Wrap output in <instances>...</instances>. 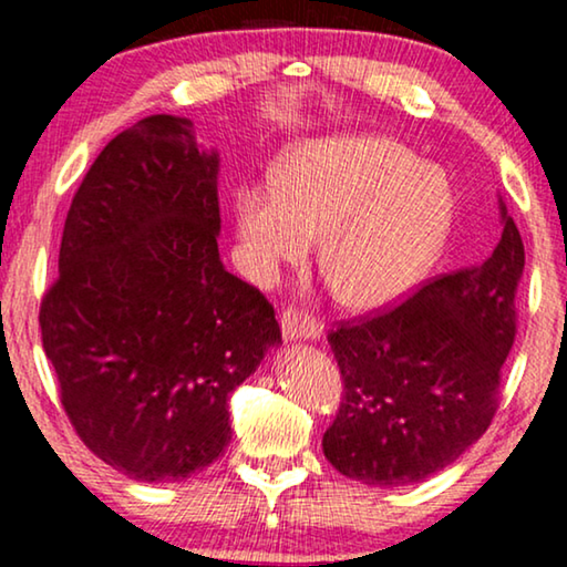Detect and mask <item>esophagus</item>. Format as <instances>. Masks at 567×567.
<instances>
[{
	"instance_id": "34e87169",
	"label": "esophagus",
	"mask_w": 567,
	"mask_h": 567,
	"mask_svg": "<svg viewBox=\"0 0 567 567\" xmlns=\"http://www.w3.org/2000/svg\"><path fill=\"white\" fill-rule=\"evenodd\" d=\"M324 324L312 317L309 312H301V309H284L281 312V332L286 340H317L322 336Z\"/></svg>"
}]
</instances>
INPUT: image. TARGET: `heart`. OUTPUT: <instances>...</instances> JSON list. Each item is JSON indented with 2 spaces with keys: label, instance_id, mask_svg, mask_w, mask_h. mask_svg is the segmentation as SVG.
Returning a JSON list of instances; mask_svg holds the SVG:
<instances>
[{
  "label": "heart",
  "instance_id": "b5f03b06",
  "mask_svg": "<svg viewBox=\"0 0 567 567\" xmlns=\"http://www.w3.org/2000/svg\"><path fill=\"white\" fill-rule=\"evenodd\" d=\"M235 219L255 278L305 260L322 235L320 270L336 299L379 309L413 291L436 262L454 196L441 169L394 138H315L286 154L274 188H239Z\"/></svg>",
  "mask_w": 567,
  "mask_h": 567
}]
</instances>
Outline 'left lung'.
I'll list each match as a JSON object with an SVG mask.
<instances>
[{"label": "left lung", "mask_w": 567, "mask_h": 567, "mask_svg": "<svg viewBox=\"0 0 567 567\" xmlns=\"http://www.w3.org/2000/svg\"><path fill=\"white\" fill-rule=\"evenodd\" d=\"M501 216V243L485 262L330 330L343 402L322 452L340 475L374 487L417 483L487 431L524 276V243L503 200Z\"/></svg>", "instance_id": "obj_1"}]
</instances>
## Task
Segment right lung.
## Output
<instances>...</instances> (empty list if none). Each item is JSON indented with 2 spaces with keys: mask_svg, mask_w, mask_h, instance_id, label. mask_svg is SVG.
Instances as JSON below:
<instances>
[{
  "mask_svg": "<svg viewBox=\"0 0 567 567\" xmlns=\"http://www.w3.org/2000/svg\"><path fill=\"white\" fill-rule=\"evenodd\" d=\"M219 229V154L181 115L121 131L69 206L43 351L76 436L142 483L219 460L229 394L281 343L274 305L224 268Z\"/></svg>",
  "mask_w": 567,
  "mask_h": 567,
  "instance_id": "add662e5",
  "label": "right lung"
}]
</instances>
